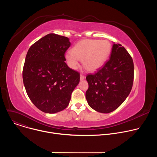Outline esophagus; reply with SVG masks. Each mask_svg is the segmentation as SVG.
Listing matches in <instances>:
<instances>
[{"instance_id": "34e87169", "label": "esophagus", "mask_w": 157, "mask_h": 157, "mask_svg": "<svg viewBox=\"0 0 157 157\" xmlns=\"http://www.w3.org/2000/svg\"><path fill=\"white\" fill-rule=\"evenodd\" d=\"M84 78H85V77H84V75H80V80H81V81H82Z\"/></svg>"}]
</instances>
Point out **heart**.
Segmentation results:
<instances>
[{
	"instance_id": "b5f03b06",
	"label": "heart",
	"mask_w": 157,
	"mask_h": 157,
	"mask_svg": "<svg viewBox=\"0 0 157 157\" xmlns=\"http://www.w3.org/2000/svg\"><path fill=\"white\" fill-rule=\"evenodd\" d=\"M110 51V44L107 40L86 39L77 43L72 48L71 53L65 55V58L73 69L77 68L78 60H81L87 71L94 72L105 63Z\"/></svg>"
}]
</instances>
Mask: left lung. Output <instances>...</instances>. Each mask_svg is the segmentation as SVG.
I'll list each match as a JSON object with an SVG mask.
<instances>
[{
	"mask_svg": "<svg viewBox=\"0 0 157 157\" xmlns=\"http://www.w3.org/2000/svg\"><path fill=\"white\" fill-rule=\"evenodd\" d=\"M134 67L131 56L121 44H113L110 59L95 74L88 75L86 98L89 105L101 113L117 109L130 94Z\"/></svg>",
	"mask_w": 157,
	"mask_h": 157,
	"instance_id": "obj_1",
	"label": "left lung"
}]
</instances>
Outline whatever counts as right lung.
<instances>
[{
	"label": "right lung",
	"mask_w": 157,
	"mask_h": 157,
	"mask_svg": "<svg viewBox=\"0 0 157 157\" xmlns=\"http://www.w3.org/2000/svg\"><path fill=\"white\" fill-rule=\"evenodd\" d=\"M69 38L50 33L29 48L23 68V81L31 101L40 110L54 114L66 109L79 82V73L64 62Z\"/></svg>",
	"instance_id": "right-lung-1"
}]
</instances>
